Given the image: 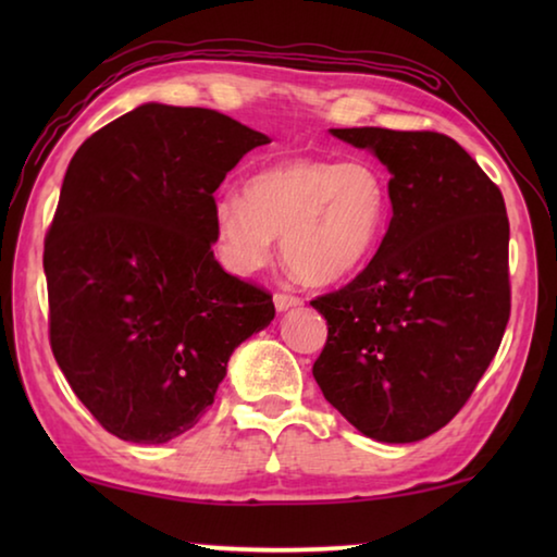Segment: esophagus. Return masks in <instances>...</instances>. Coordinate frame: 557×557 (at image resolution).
I'll use <instances>...</instances> for the list:
<instances>
[{
    "instance_id": "obj_1",
    "label": "esophagus",
    "mask_w": 557,
    "mask_h": 557,
    "mask_svg": "<svg viewBox=\"0 0 557 557\" xmlns=\"http://www.w3.org/2000/svg\"><path fill=\"white\" fill-rule=\"evenodd\" d=\"M272 301H275V309L277 312H287V309H297L301 307V299L295 297V295H285V292H277L275 297H272Z\"/></svg>"
}]
</instances>
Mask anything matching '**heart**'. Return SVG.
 <instances>
[{"instance_id": "heart-1", "label": "heart", "mask_w": 557, "mask_h": 557, "mask_svg": "<svg viewBox=\"0 0 557 557\" xmlns=\"http://www.w3.org/2000/svg\"><path fill=\"white\" fill-rule=\"evenodd\" d=\"M391 221V182L371 159L295 157L213 203V233L225 265L256 272L275 238L285 265L307 285H336L361 270Z\"/></svg>"}]
</instances>
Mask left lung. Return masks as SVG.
<instances>
[{"label":"left lung","mask_w":557,"mask_h":557,"mask_svg":"<svg viewBox=\"0 0 557 557\" xmlns=\"http://www.w3.org/2000/svg\"><path fill=\"white\" fill-rule=\"evenodd\" d=\"M391 172V223L363 272L312 307L324 398L375 442H420L469 400L511 312L504 196L440 132L329 129Z\"/></svg>","instance_id":"left-lung-1"}]
</instances>
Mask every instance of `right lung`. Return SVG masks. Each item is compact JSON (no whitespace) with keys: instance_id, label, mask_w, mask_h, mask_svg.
<instances>
[{"instance_id":"1","label":"right lung","mask_w":557,"mask_h":557,"mask_svg":"<svg viewBox=\"0 0 557 557\" xmlns=\"http://www.w3.org/2000/svg\"><path fill=\"white\" fill-rule=\"evenodd\" d=\"M270 137L223 112L145 102L88 137L46 235L51 348L102 428L137 445L184 435L268 292L213 258V191Z\"/></svg>"}]
</instances>
